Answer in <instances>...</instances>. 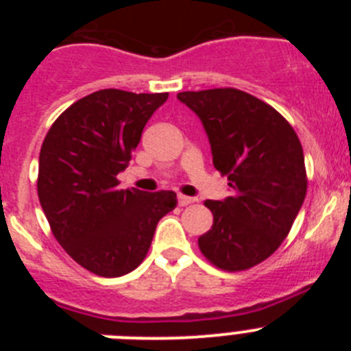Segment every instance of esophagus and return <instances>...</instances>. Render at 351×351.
<instances>
[{
    "instance_id": "34e87169",
    "label": "esophagus",
    "mask_w": 351,
    "mask_h": 351,
    "mask_svg": "<svg viewBox=\"0 0 351 351\" xmlns=\"http://www.w3.org/2000/svg\"><path fill=\"white\" fill-rule=\"evenodd\" d=\"M195 202H197V198H193V197H184V195H179V198H178V204L181 207L190 206V204H195Z\"/></svg>"
}]
</instances>
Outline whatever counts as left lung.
I'll return each instance as SVG.
<instances>
[{
  "instance_id": "8db88e82",
  "label": "left lung",
  "mask_w": 351,
  "mask_h": 351,
  "mask_svg": "<svg viewBox=\"0 0 351 351\" xmlns=\"http://www.w3.org/2000/svg\"><path fill=\"white\" fill-rule=\"evenodd\" d=\"M178 100L202 121L214 167L234 191L206 200L214 221L198 247L223 271H246L281 246L302 207V145L276 108L239 89L184 91Z\"/></svg>"
}]
</instances>
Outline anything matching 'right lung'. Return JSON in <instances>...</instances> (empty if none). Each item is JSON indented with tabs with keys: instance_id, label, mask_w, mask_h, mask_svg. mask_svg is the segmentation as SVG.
<instances>
[{
	"instance_id": "add662e5",
	"label": "right lung",
	"mask_w": 351,
	"mask_h": 351,
	"mask_svg": "<svg viewBox=\"0 0 351 351\" xmlns=\"http://www.w3.org/2000/svg\"><path fill=\"white\" fill-rule=\"evenodd\" d=\"M167 98L101 89L70 105L45 135L40 204L58 243L93 274L117 278L137 269L158 221L178 206L173 191L119 190L116 179Z\"/></svg>"
}]
</instances>
